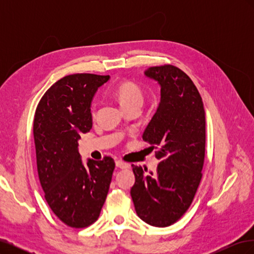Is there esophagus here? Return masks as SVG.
Masks as SVG:
<instances>
[{"instance_id":"1","label":"esophagus","mask_w":254,"mask_h":254,"mask_svg":"<svg viewBox=\"0 0 254 254\" xmlns=\"http://www.w3.org/2000/svg\"><path fill=\"white\" fill-rule=\"evenodd\" d=\"M115 165H117L119 168H122V170H125V168H128V166H129L127 163H125L124 161H122V160L115 161Z\"/></svg>"}]
</instances>
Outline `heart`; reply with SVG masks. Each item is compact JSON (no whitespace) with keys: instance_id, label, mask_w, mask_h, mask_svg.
<instances>
[{"instance_id":"obj_1","label":"heart","mask_w":254,"mask_h":254,"mask_svg":"<svg viewBox=\"0 0 254 254\" xmlns=\"http://www.w3.org/2000/svg\"><path fill=\"white\" fill-rule=\"evenodd\" d=\"M114 94L118 97L123 108L127 107L139 106L142 107L144 103V94L140 87L131 81H125L120 83L114 89ZM92 113H95V106H92Z\"/></svg>"}]
</instances>
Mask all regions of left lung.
Returning a JSON list of instances; mask_svg holds the SVG:
<instances>
[{
  "mask_svg": "<svg viewBox=\"0 0 254 254\" xmlns=\"http://www.w3.org/2000/svg\"><path fill=\"white\" fill-rule=\"evenodd\" d=\"M158 81L161 99L143 133L158 149L156 173L132 165L135 182L130 190L134 209L153 227H168L188 211L202 177L205 113L200 94L189 76L172 64L144 73Z\"/></svg>",
  "mask_w": 254,
  "mask_h": 254,
  "instance_id": "1",
  "label": "left lung"
}]
</instances>
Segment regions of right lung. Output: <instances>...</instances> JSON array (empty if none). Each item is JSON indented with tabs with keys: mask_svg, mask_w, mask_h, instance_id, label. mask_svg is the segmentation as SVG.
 Masks as SVG:
<instances>
[{
	"mask_svg": "<svg viewBox=\"0 0 254 254\" xmlns=\"http://www.w3.org/2000/svg\"><path fill=\"white\" fill-rule=\"evenodd\" d=\"M109 78L87 73L64 76L45 92L35 113L37 168L45 200L72 228L97 220L115 167L111 157L90 159L84 165L78 152L80 134L92 128V99Z\"/></svg>",
	"mask_w": 254,
	"mask_h": 254,
	"instance_id": "right-lung-1",
	"label": "right lung"
}]
</instances>
